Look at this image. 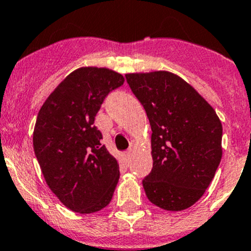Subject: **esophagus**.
I'll use <instances>...</instances> for the list:
<instances>
[{
  "label": "esophagus",
  "mask_w": 251,
  "mask_h": 251,
  "mask_svg": "<svg viewBox=\"0 0 251 251\" xmlns=\"http://www.w3.org/2000/svg\"><path fill=\"white\" fill-rule=\"evenodd\" d=\"M131 156H132V150H127L126 152H124V161L128 162L131 160Z\"/></svg>",
  "instance_id": "esophagus-1"
}]
</instances>
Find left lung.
Instances as JSON below:
<instances>
[{"label": "left lung", "instance_id": "1", "mask_svg": "<svg viewBox=\"0 0 251 251\" xmlns=\"http://www.w3.org/2000/svg\"><path fill=\"white\" fill-rule=\"evenodd\" d=\"M151 126L152 168L143 179L150 202L166 210L191 207L214 178L223 126L212 105L173 73L126 75Z\"/></svg>", "mask_w": 251, "mask_h": 251}]
</instances>
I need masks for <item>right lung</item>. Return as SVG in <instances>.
<instances>
[{
	"label": "right lung",
	"instance_id": "obj_1",
	"mask_svg": "<svg viewBox=\"0 0 251 251\" xmlns=\"http://www.w3.org/2000/svg\"><path fill=\"white\" fill-rule=\"evenodd\" d=\"M125 79L107 68L81 67L67 75L37 117L33 149L47 184L71 210L89 214L109 204L120 172L101 144L95 118Z\"/></svg>",
	"mask_w": 251,
	"mask_h": 251
}]
</instances>
